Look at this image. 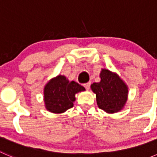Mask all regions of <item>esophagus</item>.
Listing matches in <instances>:
<instances>
[{
	"instance_id": "obj_1",
	"label": "esophagus",
	"mask_w": 157,
	"mask_h": 157,
	"mask_svg": "<svg viewBox=\"0 0 157 157\" xmlns=\"http://www.w3.org/2000/svg\"><path fill=\"white\" fill-rule=\"evenodd\" d=\"M90 84H91V83H90V82H88V83H84V84H83V86H84V87L86 88V90H89V89H90Z\"/></svg>"
}]
</instances>
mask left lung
<instances>
[{
    "mask_svg": "<svg viewBox=\"0 0 157 157\" xmlns=\"http://www.w3.org/2000/svg\"><path fill=\"white\" fill-rule=\"evenodd\" d=\"M99 76L100 82L91 85V90L96 93L98 107L108 113L119 112L127 102V85L118 74L107 69H102Z\"/></svg>",
    "mask_w": 157,
    "mask_h": 157,
    "instance_id": "8db88e82",
    "label": "left lung"
}]
</instances>
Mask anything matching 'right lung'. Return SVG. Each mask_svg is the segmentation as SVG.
Segmentation results:
<instances>
[{
    "label": "right lung",
    "instance_id": "right-lung-1",
    "mask_svg": "<svg viewBox=\"0 0 157 157\" xmlns=\"http://www.w3.org/2000/svg\"><path fill=\"white\" fill-rule=\"evenodd\" d=\"M85 88L66 77L57 76L49 80L44 88V101L47 110L53 113H63L74 106L75 95Z\"/></svg>",
    "mask_w": 157,
    "mask_h": 157
}]
</instances>
